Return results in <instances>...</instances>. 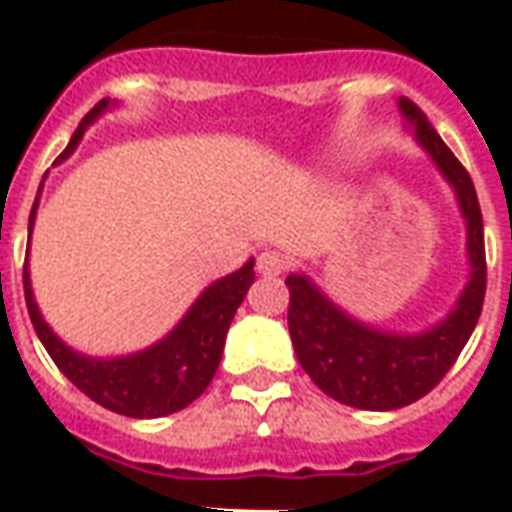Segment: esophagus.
Segmentation results:
<instances>
[{
  "instance_id": "34e87169",
  "label": "esophagus",
  "mask_w": 512,
  "mask_h": 512,
  "mask_svg": "<svg viewBox=\"0 0 512 512\" xmlns=\"http://www.w3.org/2000/svg\"><path fill=\"white\" fill-rule=\"evenodd\" d=\"M288 263L290 257L285 252H279V249H266V252L257 255V271L263 277H277V274H282L288 268Z\"/></svg>"
}]
</instances>
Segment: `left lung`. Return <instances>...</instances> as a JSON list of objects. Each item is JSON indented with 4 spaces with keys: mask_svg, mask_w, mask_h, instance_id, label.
<instances>
[{
    "mask_svg": "<svg viewBox=\"0 0 512 512\" xmlns=\"http://www.w3.org/2000/svg\"><path fill=\"white\" fill-rule=\"evenodd\" d=\"M400 109L452 183L466 216L472 279L455 310L425 334H384L351 321L307 277L290 274L285 279L290 340L304 373L329 397L365 411H392L428 395L469 343L485 299L483 213L472 178L414 101L403 98Z\"/></svg>",
    "mask_w": 512,
    "mask_h": 512,
    "instance_id": "8db88e82",
    "label": "left lung"
}]
</instances>
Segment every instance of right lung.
<instances>
[{
    "instance_id": "obj_1",
    "label": "right lung",
    "mask_w": 512,
    "mask_h": 512,
    "mask_svg": "<svg viewBox=\"0 0 512 512\" xmlns=\"http://www.w3.org/2000/svg\"><path fill=\"white\" fill-rule=\"evenodd\" d=\"M106 109V101L90 109L79 128L73 131L71 142L62 150L60 158L79 145L84 128ZM35 208L29 213V227L35 222ZM255 263L249 260L230 277L213 282L202 293L189 315L178 323V329L142 354L123 356V359H87L54 337L46 321L40 318L38 304L29 288V271L24 263V299H27L29 321L38 332L40 343L49 351L54 365L76 389L95 400L98 406L109 408L115 414L134 419H153L175 414L180 408L194 403L208 389L216 376V367L222 359L224 337L233 323L235 310L241 307L246 290L255 282Z\"/></svg>"
}]
</instances>
